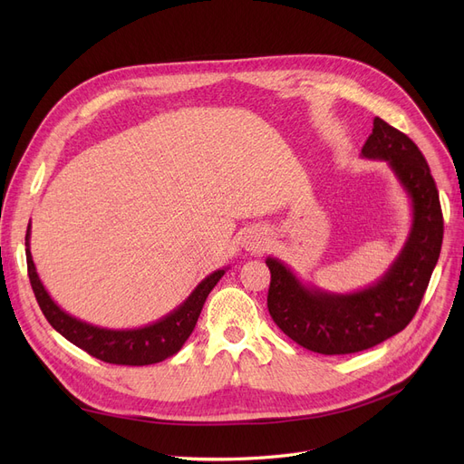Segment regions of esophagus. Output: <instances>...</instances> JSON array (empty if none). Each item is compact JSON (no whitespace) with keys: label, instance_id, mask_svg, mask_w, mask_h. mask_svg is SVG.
I'll return each instance as SVG.
<instances>
[{"label":"esophagus","instance_id":"1","mask_svg":"<svg viewBox=\"0 0 464 464\" xmlns=\"http://www.w3.org/2000/svg\"><path fill=\"white\" fill-rule=\"evenodd\" d=\"M266 245V238L263 237V233H257V231H250L246 237H245V246L246 250L250 252H261Z\"/></svg>","mask_w":464,"mask_h":464}]
</instances>
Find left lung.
Masks as SVG:
<instances>
[{"label":"left lung","mask_w":464,"mask_h":464,"mask_svg":"<svg viewBox=\"0 0 464 464\" xmlns=\"http://www.w3.org/2000/svg\"><path fill=\"white\" fill-rule=\"evenodd\" d=\"M361 156L385 161L411 205L408 238L385 275L352 294H331L303 284L280 259H265L271 271L266 297L271 318L299 346L324 355L369 350L401 333L420 308L442 248L440 199L416 142L374 118Z\"/></svg>","instance_id":"obj_1"}]
</instances>
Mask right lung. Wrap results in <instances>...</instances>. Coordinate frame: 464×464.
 <instances>
[{"instance_id": "obj_1", "label": "right lung", "mask_w": 464, "mask_h": 464, "mask_svg": "<svg viewBox=\"0 0 464 464\" xmlns=\"http://www.w3.org/2000/svg\"><path fill=\"white\" fill-rule=\"evenodd\" d=\"M30 226L26 233V261L30 284L35 294V299L48 320L62 336H65L71 344L79 346L95 359H102L112 364H130V367H142V364H154L165 361L167 357L179 353L189 338L195 324L199 320L203 304L212 291V287L226 275V269H218L201 280L189 297L177 306L173 312L163 315L161 320L137 327V329H107L86 324L75 315L62 310L53 297L48 295L39 275L35 271V263L30 252Z\"/></svg>"}]
</instances>
